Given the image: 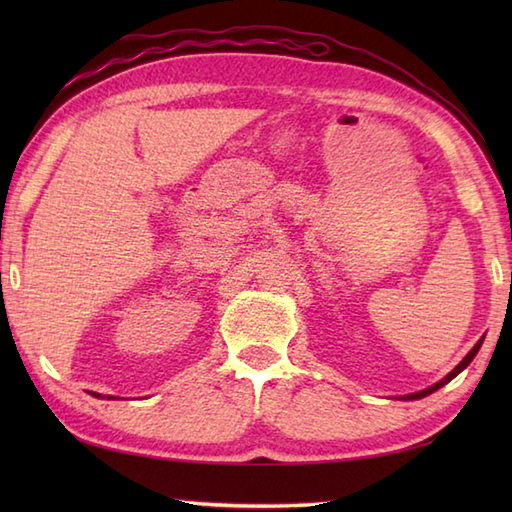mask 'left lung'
<instances>
[{"label":"left lung","instance_id":"1","mask_svg":"<svg viewBox=\"0 0 512 512\" xmlns=\"http://www.w3.org/2000/svg\"><path fill=\"white\" fill-rule=\"evenodd\" d=\"M482 341H484V339H480V341H477V343H475V347H473V350H471L469 354H466V356H464V361H462V363H460L458 367H455V369H453V372H451L449 376H444V378L440 380V383H436V385H431L429 389H422V391H416V394H409V396H405V400H418V398H424V396H429V394H433V391H438V389H440L442 385H447V383H449V380H453L455 376H458V374L462 372V369H466V367H469V363L473 361V358H475V354H477V352H480V347H482Z\"/></svg>","mask_w":512,"mask_h":512}]
</instances>
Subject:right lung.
<instances>
[{"label":"right lung","mask_w":512,"mask_h":512,"mask_svg":"<svg viewBox=\"0 0 512 512\" xmlns=\"http://www.w3.org/2000/svg\"><path fill=\"white\" fill-rule=\"evenodd\" d=\"M92 396H96V398H101V394H94V391H92Z\"/></svg>","instance_id":"1"}]
</instances>
